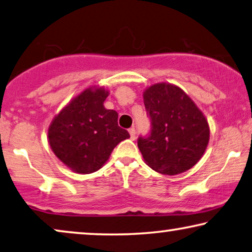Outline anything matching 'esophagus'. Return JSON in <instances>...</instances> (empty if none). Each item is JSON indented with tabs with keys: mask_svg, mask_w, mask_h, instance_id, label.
<instances>
[{
	"mask_svg": "<svg viewBox=\"0 0 252 252\" xmlns=\"http://www.w3.org/2000/svg\"><path fill=\"white\" fill-rule=\"evenodd\" d=\"M129 133H130L131 139H134V138H136V129H134L133 126L130 127V129H129Z\"/></svg>",
	"mask_w": 252,
	"mask_h": 252,
	"instance_id": "1",
	"label": "esophagus"
}]
</instances>
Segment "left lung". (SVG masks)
Masks as SVG:
<instances>
[{
  "mask_svg": "<svg viewBox=\"0 0 252 252\" xmlns=\"http://www.w3.org/2000/svg\"><path fill=\"white\" fill-rule=\"evenodd\" d=\"M151 121L146 136L138 137L144 160L163 175H178L195 165L209 143V126L189 95L172 84L158 83L144 92Z\"/></svg>",
  "mask_w": 252,
  "mask_h": 252,
  "instance_id": "8db88e82",
  "label": "left lung"
}]
</instances>
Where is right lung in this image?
Segmentation results:
<instances>
[{
    "mask_svg": "<svg viewBox=\"0 0 252 252\" xmlns=\"http://www.w3.org/2000/svg\"><path fill=\"white\" fill-rule=\"evenodd\" d=\"M108 92L87 89L52 121L49 143L60 161L79 173L100 169L119 143L130 137L118 125V113L106 109Z\"/></svg>",
    "mask_w": 252,
    "mask_h": 252,
    "instance_id": "right-lung-1",
    "label": "right lung"
}]
</instances>
